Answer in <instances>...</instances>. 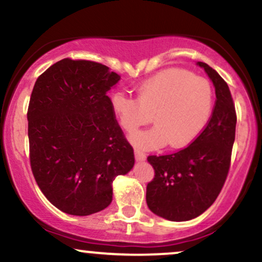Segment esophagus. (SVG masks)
<instances>
[{
    "label": "esophagus",
    "mask_w": 262,
    "mask_h": 262,
    "mask_svg": "<svg viewBox=\"0 0 262 262\" xmlns=\"http://www.w3.org/2000/svg\"><path fill=\"white\" fill-rule=\"evenodd\" d=\"M134 155H135V160L137 161H144L146 159V155L144 152H141L140 150H134Z\"/></svg>",
    "instance_id": "1"
}]
</instances>
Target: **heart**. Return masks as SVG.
I'll list each match as a JSON object with an SVG mask.
<instances>
[{
  "instance_id": "obj_1",
  "label": "heart",
  "mask_w": 262,
  "mask_h": 262,
  "mask_svg": "<svg viewBox=\"0 0 262 262\" xmlns=\"http://www.w3.org/2000/svg\"><path fill=\"white\" fill-rule=\"evenodd\" d=\"M213 104L209 81L181 69L162 70L141 82L137 87V100L122 92L111 98L114 117L125 132L137 130L152 117L154 127L129 137L132 144L144 150L166 144L171 149L188 146L208 124Z\"/></svg>"
}]
</instances>
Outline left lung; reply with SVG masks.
Segmentation results:
<instances>
[{
  "instance_id": "left-lung-1",
  "label": "left lung",
  "mask_w": 262,
  "mask_h": 262,
  "mask_svg": "<svg viewBox=\"0 0 262 262\" xmlns=\"http://www.w3.org/2000/svg\"><path fill=\"white\" fill-rule=\"evenodd\" d=\"M215 89V104L204 130L187 148L175 154L148 158L155 176L146 186L149 209L167 221L185 222L206 212L217 200L230 166L236 114L229 87L206 62Z\"/></svg>"
}]
</instances>
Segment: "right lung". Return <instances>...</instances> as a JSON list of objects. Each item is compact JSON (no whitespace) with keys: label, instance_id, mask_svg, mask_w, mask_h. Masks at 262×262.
I'll use <instances>...</instances> for the list:
<instances>
[{"label":"right lung","instance_id":"obj_1","mask_svg":"<svg viewBox=\"0 0 262 262\" xmlns=\"http://www.w3.org/2000/svg\"><path fill=\"white\" fill-rule=\"evenodd\" d=\"M121 80L106 65L62 59L33 87L29 158L44 196L71 215H90L112 202L113 180L134 166V152L107 92Z\"/></svg>","mask_w":262,"mask_h":262}]
</instances>
